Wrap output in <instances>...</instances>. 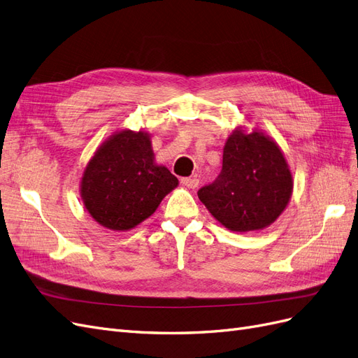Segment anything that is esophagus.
I'll use <instances>...</instances> for the list:
<instances>
[{
  "instance_id": "34e87169",
  "label": "esophagus",
  "mask_w": 358,
  "mask_h": 358,
  "mask_svg": "<svg viewBox=\"0 0 358 358\" xmlns=\"http://www.w3.org/2000/svg\"><path fill=\"white\" fill-rule=\"evenodd\" d=\"M180 183L183 187H187L189 189H196L199 187L200 180H199V178H182Z\"/></svg>"
}]
</instances>
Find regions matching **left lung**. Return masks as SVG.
Returning a JSON list of instances; mask_svg holds the SVG:
<instances>
[{"label":"left lung","instance_id":"8db88e82","mask_svg":"<svg viewBox=\"0 0 358 358\" xmlns=\"http://www.w3.org/2000/svg\"><path fill=\"white\" fill-rule=\"evenodd\" d=\"M292 185L289 166L275 140L257 128L237 127L225 142L218 179L199 189V199L230 231H259L285 210Z\"/></svg>","mask_w":358,"mask_h":358}]
</instances>
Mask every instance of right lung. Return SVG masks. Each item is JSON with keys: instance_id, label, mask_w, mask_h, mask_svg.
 <instances>
[{"instance_id": "obj_1", "label": "right lung", "mask_w": 358, "mask_h": 358, "mask_svg": "<svg viewBox=\"0 0 358 358\" xmlns=\"http://www.w3.org/2000/svg\"><path fill=\"white\" fill-rule=\"evenodd\" d=\"M178 185V178L155 162L149 133L125 128L103 142L86 164L80 197L100 225L128 231L148 220Z\"/></svg>"}]
</instances>
